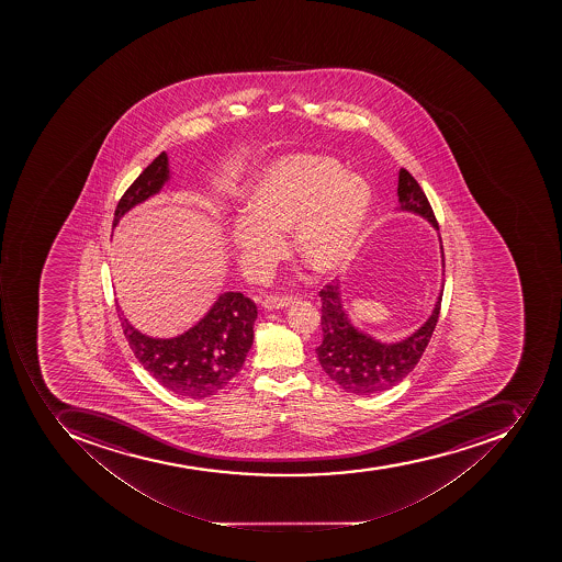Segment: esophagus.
<instances>
[{"instance_id": "34e87169", "label": "esophagus", "mask_w": 562, "mask_h": 562, "mask_svg": "<svg viewBox=\"0 0 562 562\" xmlns=\"http://www.w3.org/2000/svg\"><path fill=\"white\" fill-rule=\"evenodd\" d=\"M293 299H281V296H267L266 301L261 302L263 305V310L267 311H276V310H284V307H290L293 304Z\"/></svg>"}]
</instances>
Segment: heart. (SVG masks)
I'll return each instance as SVG.
<instances>
[{
  "label": "heart",
  "instance_id": "1",
  "mask_svg": "<svg viewBox=\"0 0 562 562\" xmlns=\"http://www.w3.org/2000/svg\"><path fill=\"white\" fill-rule=\"evenodd\" d=\"M371 188L342 172L336 158L292 155L278 159L246 191V213L235 217L231 243L244 267L269 269L283 251L281 232L292 231L299 260L318 276L349 266L371 214Z\"/></svg>",
  "mask_w": 562,
  "mask_h": 562
}]
</instances>
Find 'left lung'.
I'll use <instances>...</instances> for the list:
<instances>
[{
    "label": "left lung",
    "mask_w": 562,
    "mask_h": 562,
    "mask_svg": "<svg viewBox=\"0 0 562 562\" xmlns=\"http://www.w3.org/2000/svg\"><path fill=\"white\" fill-rule=\"evenodd\" d=\"M398 211L418 214L438 231L429 200L420 184L406 168L398 170ZM441 244V237H439ZM442 276L445 255L441 246ZM445 281V279H442ZM322 296V345L316 348L323 371L345 392L355 395H372L398 385L420 362L429 345L441 310L442 284L432 313L422 327L394 342L378 340L371 334L353 325L342 305L339 284H327L319 292Z\"/></svg>",
    "instance_id": "left-lung-1"
}]
</instances>
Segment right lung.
I'll return each mask as SVG.
<instances>
[{
	"instance_id": "right-lung-1",
	"label": "right lung",
	"mask_w": 562,
	"mask_h": 562,
	"mask_svg": "<svg viewBox=\"0 0 562 562\" xmlns=\"http://www.w3.org/2000/svg\"><path fill=\"white\" fill-rule=\"evenodd\" d=\"M170 179L167 153H161L133 181L115 207L114 223L130 209L164 190ZM121 327L130 348L159 385L181 397L205 398L225 389L243 369L252 345L257 304L239 292L220 293L211 310L179 336L159 339L146 336L124 318Z\"/></svg>"
}]
</instances>
